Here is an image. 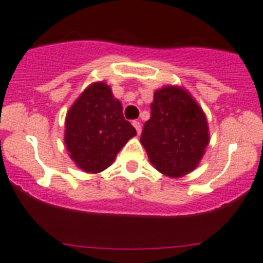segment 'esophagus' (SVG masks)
Wrapping results in <instances>:
<instances>
[{
	"mask_svg": "<svg viewBox=\"0 0 263 263\" xmlns=\"http://www.w3.org/2000/svg\"><path fill=\"white\" fill-rule=\"evenodd\" d=\"M133 126H134L135 130H137V133H138V135H139L140 132H142V125H140V121L134 120L133 121Z\"/></svg>",
	"mask_w": 263,
	"mask_h": 263,
	"instance_id": "34e87169",
	"label": "esophagus"
}]
</instances>
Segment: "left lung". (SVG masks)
Instances as JSON below:
<instances>
[{
	"mask_svg": "<svg viewBox=\"0 0 263 263\" xmlns=\"http://www.w3.org/2000/svg\"><path fill=\"white\" fill-rule=\"evenodd\" d=\"M209 142L206 115L184 88L166 85L156 90L151 119L140 135L156 170L170 178L186 175L198 166Z\"/></svg>",
	"mask_w": 263,
	"mask_h": 263,
	"instance_id": "obj_1",
	"label": "left lung"
}]
</instances>
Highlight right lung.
Wrapping results in <instances>:
<instances>
[{
  "instance_id": "right-lung-1",
  "label": "right lung",
  "mask_w": 263,
  "mask_h": 263,
  "mask_svg": "<svg viewBox=\"0 0 263 263\" xmlns=\"http://www.w3.org/2000/svg\"><path fill=\"white\" fill-rule=\"evenodd\" d=\"M134 135L137 132L124 119L120 101L103 82L85 88L65 120L66 149L85 173L97 174L107 168Z\"/></svg>"
}]
</instances>
